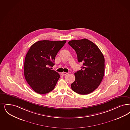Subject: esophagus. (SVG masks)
I'll return each instance as SVG.
<instances>
[{
	"label": "esophagus",
	"mask_w": 130,
	"mask_h": 130,
	"mask_svg": "<svg viewBox=\"0 0 130 130\" xmlns=\"http://www.w3.org/2000/svg\"><path fill=\"white\" fill-rule=\"evenodd\" d=\"M67 73H65V72H62V73H61V75H62V76H64V75H66V74H67Z\"/></svg>",
	"instance_id": "esophagus-1"
}]
</instances>
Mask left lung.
Masks as SVG:
<instances>
[{
  "mask_svg": "<svg viewBox=\"0 0 130 130\" xmlns=\"http://www.w3.org/2000/svg\"><path fill=\"white\" fill-rule=\"evenodd\" d=\"M69 44L75 51L81 70L74 73L71 84L73 91L81 95L90 93L98 87L104 73V58L98 47L87 39L72 40Z\"/></svg>",
  "mask_w": 130,
  "mask_h": 130,
  "instance_id": "1",
  "label": "left lung"
}]
</instances>
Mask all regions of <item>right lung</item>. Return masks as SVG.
Wrapping results in <instances>:
<instances>
[{"mask_svg":"<svg viewBox=\"0 0 130 130\" xmlns=\"http://www.w3.org/2000/svg\"><path fill=\"white\" fill-rule=\"evenodd\" d=\"M66 42L40 41L32 44L27 53L24 75L27 83L37 93H47L55 88L60 75L48 67L54 65L55 57Z\"/></svg>","mask_w":130,"mask_h":130,"instance_id":"obj_1","label":"right lung"}]
</instances>
